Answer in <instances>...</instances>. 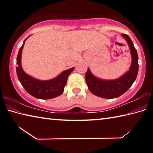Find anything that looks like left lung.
Instances as JSON below:
<instances>
[{
	"mask_svg": "<svg viewBox=\"0 0 153 153\" xmlns=\"http://www.w3.org/2000/svg\"><path fill=\"white\" fill-rule=\"evenodd\" d=\"M128 42L131 55V63L129 70L122 76L115 79H100L93 75L88 68L86 81L88 89L93 94L104 98H114L120 97L131 87L135 81L138 72V56L132 41L129 36L122 33Z\"/></svg>",
	"mask_w": 153,
	"mask_h": 153,
	"instance_id": "obj_1",
	"label": "left lung"
}]
</instances>
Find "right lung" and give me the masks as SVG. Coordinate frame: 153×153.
<instances>
[{
  "label": "right lung",
  "mask_w": 153,
  "mask_h": 153,
  "mask_svg": "<svg viewBox=\"0 0 153 153\" xmlns=\"http://www.w3.org/2000/svg\"><path fill=\"white\" fill-rule=\"evenodd\" d=\"M27 38L24 41L22 47L19 48L17 57L16 71L20 83L30 94L36 98L51 99L59 97L63 92L67 78L69 74L73 71L74 67L63 71L55 78L49 80H38L25 74L22 67L21 59L23 48Z\"/></svg>",
  "instance_id": "1"
}]
</instances>
